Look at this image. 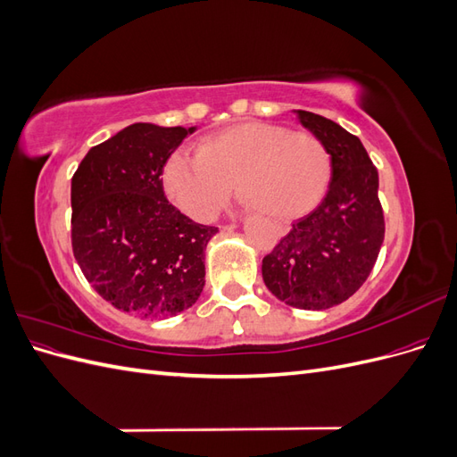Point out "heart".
<instances>
[{
  "mask_svg": "<svg viewBox=\"0 0 457 457\" xmlns=\"http://www.w3.org/2000/svg\"><path fill=\"white\" fill-rule=\"evenodd\" d=\"M328 179L329 154L318 137L262 121L207 135L196 156L179 152L163 170L168 195L196 220L215 219L234 185L255 212L294 217L320 200Z\"/></svg>",
  "mask_w": 457,
  "mask_h": 457,
  "instance_id": "1",
  "label": "heart"
}]
</instances>
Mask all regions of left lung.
<instances>
[{"label": "left lung", "mask_w": 457, "mask_h": 457, "mask_svg": "<svg viewBox=\"0 0 457 457\" xmlns=\"http://www.w3.org/2000/svg\"><path fill=\"white\" fill-rule=\"evenodd\" d=\"M322 141L331 181L322 202L297 219L262 257V280L287 305L320 311L347 301L366 282L385 238L379 177L358 137L336 121L297 110Z\"/></svg>", "instance_id": "1"}]
</instances>
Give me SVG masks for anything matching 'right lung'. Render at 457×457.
Listing matches in <instances>:
<instances>
[{"instance_id":"1","label":"right lung","mask_w":457,"mask_h":457,"mask_svg":"<svg viewBox=\"0 0 457 457\" xmlns=\"http://www.w3.org/2000/svg\"><path fill=\"white\" fill-rule=\"evenodd\" d=\"M192 131L133 123L93 146L72 177L74 257L118 311L175 316L202 294L204 252L217 227L179 212L160 179Z\"/></svg>"}]
</instances>
